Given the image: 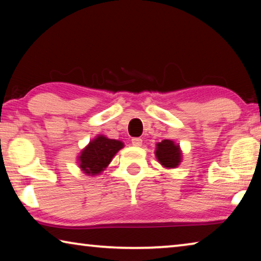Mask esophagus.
Listing matches in <instances>:
<instances>
[{"label": "esophagus", "instance_id": "34e87169", "mask_svg": "<svg viewBox=\"0 0 261 261\" xmlns=\"http://www.w3.org/2000/svg\"><path fill=\"white\" fill-rule=\"evenodd\" d=\"M131 141H132V145L136 147H139L141 146V144H143V139L141 138H132Z\"/></svg>", "mask_w": 261, "mask_h": 261}]
</instances>
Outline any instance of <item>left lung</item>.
<instances>
[{
  "label": "left lung",
  "mask_w": 261,
  "mask_h": 261,
  "mask_svg": "<svg viewBox=\"0 0 261 261\" xmlns=\"http://www.w3.org/2000/svg\"><path fill=\"white\" fill-rule=\"evenodd\" d=\"M155 155L159 162L166 168H176L182 160L179 146L169 139H165L156 144Z\"/></svg>",
  "instance_id": "obj_1"
}]
</instances>
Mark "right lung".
<instances>
[{"label": "right lung", "mask_w": 261, "mask_h": 261, "mask_svg": "<svg viewBox=\"0 0 261 261\" xmlns=\"http://www.w3.org/2000/svg\"><path fill=\"white\" fill-rule=\"evenodd\" d=\"M124 145L120 140L98 136L95 139L90 141V144L78 156L79 167L87 175H98L107 168L113 156Z\"/></svg>", "instance_id": "1"}]
</instances>
